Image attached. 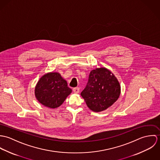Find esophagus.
<instances>
[{
	"instance_id": "1",
	"label": "esophagus",
	"mask_w": 160,
	"mask_h": 160,
	"mask_svg": "<svg viewBox=\"0 0 160 160\" xmlns=\"http://www.w3.org/2000/svg\"><path fill=\"white\" fill-rule=\"evenodd\" d=\"M72 91H73V92H74L75 93H78L79 92L80 89H79V88L77 87V88H73Z\"/></svg>"
}]
</instances>
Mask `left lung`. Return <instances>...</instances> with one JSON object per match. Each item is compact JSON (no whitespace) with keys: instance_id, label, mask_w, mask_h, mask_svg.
I'll use <instances>...</instances> for the list:
<instances>
[{"instance_id":"obj_1","label":"left lung","mask_w":160,"mask_h":160,"mask_svg":"<svg viewBox=\"0 0 160 160\" xmlns=\"http://www.w3.org/2000/svg\"><path fill=\"white\" fill-rule=\"evenodd\" d=\"M121 93L119 82L114 74L104 67L92 70L85 89L81 93L87 106L94 112L110 107Z\"/></svg>"}]
</instances>
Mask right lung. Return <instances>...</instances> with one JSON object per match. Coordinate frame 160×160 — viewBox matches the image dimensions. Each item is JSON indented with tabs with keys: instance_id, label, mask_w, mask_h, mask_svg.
<instances>
[{
	"instance_id": "1",
	"label": "right lung",
	"mask_w": 160,
	"mask_h": 160,
	"mask_svg": "<svg viewBox=\"0 0 160 160\" xmlns=\"http://www.w3.org/2000/svg\"><path fill=\"white\" fill-rule=\"evenodd\" d=\"M72 90L60 73L50 72L38 81L34 90L35 97L42 105L50 108L59 107Z\"/></svg>"
}]
</instances>
